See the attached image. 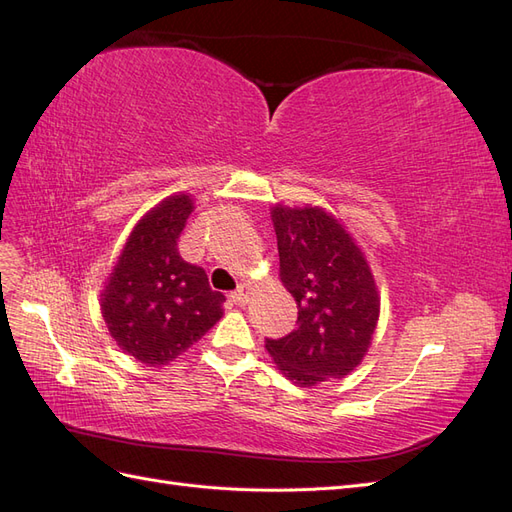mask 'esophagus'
Listing matches in <instances>:
<instances>
[{
  "label": "esophagus",
  "instance_id": "34e87169",
  "mask_svg": "<svg viewBox=\"0 0 512 512\" xmlns=\"http://www.w3.org/2000/svg\"><path fill=\"white\" fill-rule=\"evenodd\" d=\"M250 290H252L250 286H247V284H241V286H237V290H235V292H230L228 297H230V301L235 303V305H245V303H247V299H250V294H252Z\"/></svg>",
  "mask_w": 512,
  "mask_h": 512
}]
</instances>
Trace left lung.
Returning a JSON list of instances; mask_svg holds the SVG:
<instances>
[{"label":"left lung","instance_id":"8db88e82","mask_svg":"<svg viewBox=\"0 0 512 512\" xmlns=\"http://www.w3.org/2000/svg\"><path fill=\"white\" fill-rule=\"evenodd\" d=\"M280 275L299 307L297 329L267 339L282 374L299 386L344 378L371 344L380 299L344 226L318 207H273Z\"/></svg>","mask_w":512,"mask_h":512}]
</instances>
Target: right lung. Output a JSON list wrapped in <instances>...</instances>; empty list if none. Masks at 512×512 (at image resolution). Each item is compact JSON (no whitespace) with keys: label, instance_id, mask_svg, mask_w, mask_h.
Masks as SVG:
<instances>
[{"label":"right lung","instance_id":"right-lung-1","mask_svg":"<svg viewBox=\"0 0 512 512\" xmlns=\"http://www.w3.org/2000/svg\"><path fill=\"white\" fill-rule=\"evenodd\" d=\"M190 196H170L136 224L102 294V316L117 346L151 367L194 346L222 318L226 297L205 269L185 262L179 237Z\"/></svg>","mask_w":512,"mask_h":512}]
</instances>
